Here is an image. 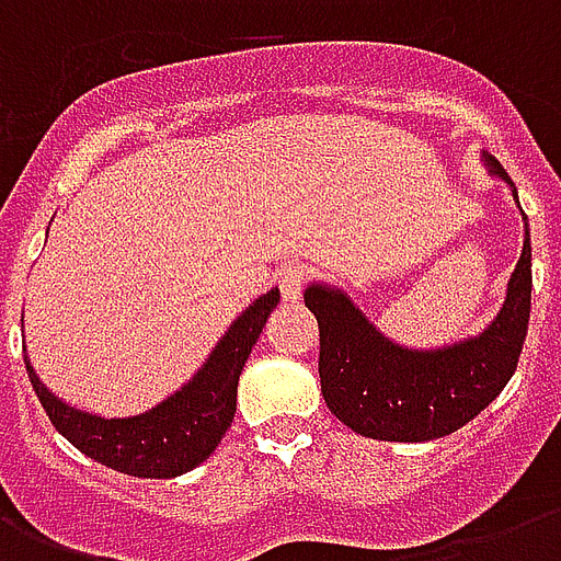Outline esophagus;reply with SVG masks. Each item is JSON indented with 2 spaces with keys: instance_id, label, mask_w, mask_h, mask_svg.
Wrapping results in <instances>:
<instances>
[{
  "instance_id": "1",
  "label": "esophagus",
  "mask_w": 561,
  "mask_h": 561,
  "mask_svg": "<svg viewBox=\"0 0 561 561\" xmlns=\"http://www.w3.org/2000/svg\"><path fill=\"white\" fill-rule=\"evenodd\" d=\"M276 282H279L282 302L285 306H294L302 294V282H306V271L299 264H285L279 273H276Z\"/></svg>"
}]
</instances>
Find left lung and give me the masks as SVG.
<instances>
[{
    "mask_svg": "<svg viewBox=\"0 0 561 561\" xmlns=\"http://www.w3.org/2000/svg\"><path fill=\"white\" fill-rule=\"evenodd\" d=\"M489 174L518 192L492 153ZM522 209V206H518ZM533 250L524 215V247L506 282L504 306L483 332L416 350L392 341L355 299L332 282H311L306 306L320 325V387L334 416L355 434L383 443H431L469 425L513 378L530 323Z\"/></svg>",
    "mask_w": 561,
    "mask_h": 561,
    "instance_id": "left-lung-1",
    "label": "left lung"
}]
</instances>
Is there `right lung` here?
I'll use <instances>...</instances> for the list:
<instances>
[{
    "label": "right lung",
    "mask_w": 561,
    "mask_h": 561,
    "mask_svg": "<svg viewBox=\"0 0 561 561\" xmlns=\"http://www.w3.org/2000/svg\"><path fill=\"white\" fill-rule=\"evenodd\" d=\"M276 302L279 288L253 299L183 387L134 416H101L64 401L39 381L28 352L25 373L57 434L90 460L130 478H180L197 469L232 425L238 375Z\"/></svg>",
    "instance_id": "obj_1"
}]
</instances>
